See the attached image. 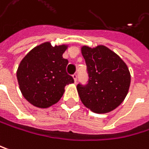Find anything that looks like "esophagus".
Wrapping results in <instances>:
<instances>
[{
    "label": "esophagus",
    "mask_w": 149,
    "mask_h": 149,
    "mask_svg": "<svg viewBox=\"0 0 149 149\" xmlns=\"http://www.w3.org/2000/svg\"><path fill=\"white\" fill-rule=\"evenodd\" d=\"M72 78H73V79H74V82H77V79H78V76H77V74H74V75H72Z\"/></svg>",
    "instance_id": "obj_1"
}]
</instances>
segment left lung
I'll list each match as a JSON object with an SVG mask.
<instances>
[{
  "label": "left lung",
  "instance_id": "8db88e82",
  "mask_svg": "<svg viewBox=\"0 0 149 149\" xmlns=\"http://www.w3.org/2000/svg\"><path fill=\"white\" fill-rule=\"evenodd\" d=\"M81 53L86 60L89 81L77 90L84 106L96 113H107L125 100L131 75L126 63L104 45L94 48L84 45Z\"/></svg>",
  "mask_w": 149,
  "mask_h": 149
}]
</instances>
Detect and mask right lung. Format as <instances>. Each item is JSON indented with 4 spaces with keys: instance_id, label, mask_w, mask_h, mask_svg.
Segmentation results:
<instances>
[{
    "instance_id": "right-lung-1",
    "label": "right lung",
    "mask_w": 149,
    "mask_h": 149,
    "mask_svg": "<svg viewBox=\"0 0 149 149\" xmlns=\"http://www.w3.org/2000/svg\"><path fill=\"white\" fill-rule=\"evenodd\" d=\"M67 44L52 46L45 42L32 49L21 61L16 77L22 96L38 108L57 103L66 85L74 83L66 72L68 60L63 57Z\"/></svg>"
}]
</instances>
